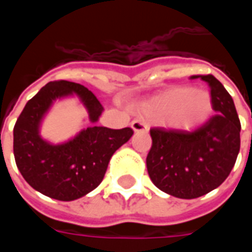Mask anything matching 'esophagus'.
<instances>
[{
	"mask_svg": "<svg viewBox=\"0 0 252 252\" xmlns=\"http://www.w3.org/2000/svg\"><path fill=\"white\" fill-rule=\"evenodd\" d=\"M131 126H132V129H133L135 132H147L148 131L146 123H144L143 120H140V119H136V120L132 121Z\"/></svg>",
	"mask_w": 252,
	"mask_h": 252,
	"instance_id": "1",
	"label": "esophagus"
}]
</instances>
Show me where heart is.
<instances>
[{
	"label": "heart",
	"instance_id": "obj_1",
	"mask_svg": "<svg viewBox=\"0 0 252 252\" xmlns=\"http://www.w3.org/2000/svg\"><path fill=\"white\" fill-rule=\"evenodd\" d=\"M144 112L180 129H190L206 120L212 109L211 95L205 90L190 88L170 89L148 101Z\"/></svg>",
	"mask_w": 252,
	"mask_h": 252
}]
</instances>
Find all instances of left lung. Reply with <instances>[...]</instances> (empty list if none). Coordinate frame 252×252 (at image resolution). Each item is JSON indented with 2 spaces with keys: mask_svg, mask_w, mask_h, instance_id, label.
<instances>
[{
  "mask_svg": "<svg viewBox=\"0 0 252 252\" xmlns=\"http://www.w3.org/2000/svg\"><path fill=\"white\" fill-rule=\"evenodd\" d=\"M200 78L211 86L212 108L216 113L191 132L153 128V146L146 159L154 185L185 200L221 185L240 150L242 126L232 97L211 74Z\"/></svg>",
  "mask_w": 252,
  "mask_h": 252,
  "instance_id": "1",
  "label": "left lung"
}]
</instances>
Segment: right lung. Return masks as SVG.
<instances>
[{
	"instance_id": "1",
	"label": "right lung",
	"mask_w": 252,
	"mask_h": 252,
	"mask_svg": "<svg viewBox=\"0 0 252 252\" xmlns=\"http://www.w3.org/2000/svg\"><path fill=\"white\" fill-rule=\"evenodd\" d=\"M71 95L85 105L92 126L67 142L43 139L41 123L53 102ZM102 110L88 88L68 81L47 83L27 102L14 126L13 153L17 169L33 189L55 200L74 201L101 184L112 155L133 135L131 128L95 126Z\"/></svg>"
}]
</instances>
